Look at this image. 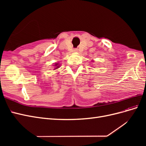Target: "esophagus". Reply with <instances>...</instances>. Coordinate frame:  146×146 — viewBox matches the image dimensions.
<instances>
[{"instance_id": "34e87169", "label": "esophagus", "mask_w": 146, "mask_h": 146, "mask_svg": "<svg viewBox=\"0 0 146 146\" xmlns=\"http://www.w3.org/2000/svg\"><path fill=\"white\" fill-rule=\"evenodd\" d=\"M76 50H75V51H76Z\"/></svg>"}]
</instances>
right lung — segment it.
<instances>
[{"label":"right lung","instance_id":"right-lung-1","mask_svg":"<svg viewBox=\"0 0 146 146\" xmlns=\"http://www.w3.org/2000/svg\"><path fill=\"white\" fill-rule=\"evenodd\" d=\"M55 65H56H56H57V64H55ZM58 66H57V68H58Z\"/></svg>","mask_w":146,"mask_h":146}]
</instances>
